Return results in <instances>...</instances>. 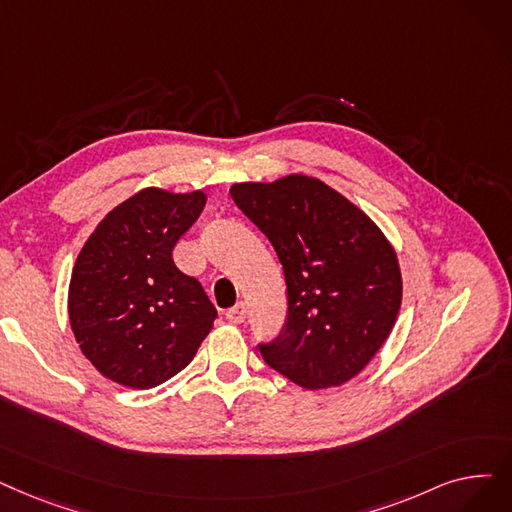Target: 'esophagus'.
<instances>
[{"label":"esophagus","mask_w":512,"mask_h":512,"mask_svg":"<svg viewBox=\"0 0 512 512\" xmlns=\"http://www.w3.org/2000/svg\"><path fill=\"white\" fill-rule=\"evenodd\" d=\"M226 318H228L232 324L244 322V318H247V305H244L242 301L236 303L234 307H230V309L226 311Z\"/></svg>","instance_id":"1"}]
</instances>
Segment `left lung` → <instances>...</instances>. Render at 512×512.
<instances>
[{"mask_svg":"<svg viewBox=\"0 0 512 512\" xmlns=\"http://www.w3.org/2000/svg\"><path fill=\"white\" fill-rule=\"evenodd\" d=\"M230 196L268 236L284 272L286 318L276 339L259 343L265 364L305 389L353 379L402 305V274L383 232L307 175L234 184Z\"/></svg>","mask_w":512,"mask_h":512,"instance_id":"left-lung-1","label":"left lung"}]
</instances>
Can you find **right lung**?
<instances>
[{"label": "right lung", "instance_id": "obj_1", "mask_svg": "<svg viewBox=\"0 0 512 512\" xmlns=\"http://www.w3.org/2000/svg\"><path fill=\"white\" fill-rule=\"evenodd\" d=\"M205 203L198 190L146 188L87 238L71 276L69 316L83 355L106 379L157 387L184 370L209 335L217 309L171 255Z\"/></svg>", "mask_w": 512, "mask_h": 512}]
</instances>
